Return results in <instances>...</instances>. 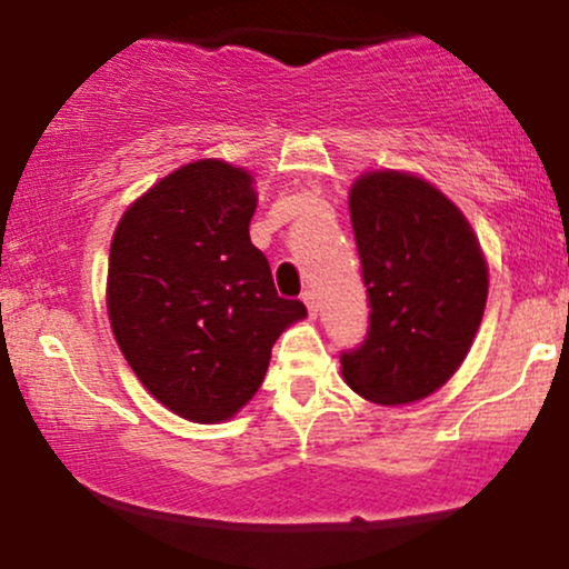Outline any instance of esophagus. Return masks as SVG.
I'll return each instance as SVG.
<instances>
[{"label": "esophagus", "instance_id": "esophagus-1", "mask_svg": "<svg viewBox=\"0 0 569 569\" xmlns=\"http://www.w3.org/2000/svg\"><path fill=\"white\" fill-rule=\"evenodd\" d=\"M302 302L307 305V312H310V318L318 316V302H316V293L312 291H305L302 293Z\"/></svg>", "mask_w": 569, "mask_h": 569}]
</instances>
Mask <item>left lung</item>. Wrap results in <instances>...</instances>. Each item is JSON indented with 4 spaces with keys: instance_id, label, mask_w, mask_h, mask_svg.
<instances>
[{
    "instance_id": "1",
    "label": "left lung",
    "mask_w": 569,
    "mask_h": 569,
    "mask_svg": "<svg viewBox=\"0 0 569 569\" xmlns=\"http://www.w3.org/2000/svg\"><path fill=\"white\" fill-rule=\"evenodd\" d=\"M350 221L371 312L361 348L342 352V377L371 403H415L471 350L489 289L485 251L460 208L415 173L358 176Z\"/></svg>"
}]
</instances>
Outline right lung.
I'll use <instances>...</instances> for the list:
<instances>
[{"label":"right lung","mask_w":569,"mask_h":569,"mask_svg":"<svg viewBox=\"0 0 569 569\" xmlns=\"http://www.w3.org/2000/svg\"><path fill=\"white\" fill-rule=\"evenodd\" d=\"M253 176L194 160L128 206L109 248L107 310L122 356L162 407L224 422L262 385L276 339L302 321L251 243Z\"/></svg>","instance_id":"right-lung-1"}]
</instances>
